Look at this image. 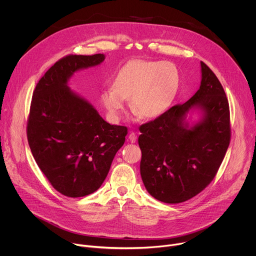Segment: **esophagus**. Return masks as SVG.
<instances>
[{"label": "esophagus", "mask_w": 256, "mask_h": 256, "mask_svg": "<svg viewBox=\"0 0 256 256\" xmlns=\"http://www.w3.org/2000/svg\"><path fill=\"white\" fill-rule=\"evenodd\" d=\"M136 134L134 132H130V134H128V140H130V142H136Z\"/></svg>", "instance_id": "34e87169"}]
</instances>
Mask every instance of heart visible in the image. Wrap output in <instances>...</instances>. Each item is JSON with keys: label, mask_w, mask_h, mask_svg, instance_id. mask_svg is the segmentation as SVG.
<instances>
[{"label": "heart", "mask_w": 256, "mask_h": 256, "mask_svg": "<svg viewBox=\"0 0 256 256\" xmlns=\"http://www.w3.org/2000/svg\"><path fill=\"white\" fill-rule=\"evenodd\" d=\"M179 83V72L171 62L132 60L116 72L112 87L102 91L100 100L114 122L120 120L128 98L144 118H156L172 104Z\"/></svg>", "instance_id": "obj_1"}]
</instances>
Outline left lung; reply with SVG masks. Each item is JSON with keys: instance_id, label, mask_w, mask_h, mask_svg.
Returning <instances> with one entry per match:
<instances>
[{"instance_id": "8db88e82", "label": "left lung", "mask_w": 256, "mask_h": 256, "mask_svg": "<svg viewBox=\"0 0 256 256\" xmlns=\"http://www.w3.org/2000/svg\"><path fill=\"white\" fill-rule=\"evenodd\" d=\"M200 68V89L188 101L140 126L142 180L153 198L166 204L184 202L204 190L230 144L226 93L204 62ZM196 110L199 120L188 122V112Z\"/></svg>"}]
</instances>
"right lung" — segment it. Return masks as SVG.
<instances>
[{
    "label": "right lung",
    "mask_w": 256,
    "mask_h": 256,
    "mask_svg": "<svg viewBox=\"0 0 256 256\" xmlns=\"http://www.w3.org/2000/svg\"><path fill=\"white\" fill-rule=\"evenodd\" d=\"M104 58L103 54L66 56L33 92L27 122L31 153L54 188L68 198L88 196L101 186L128 134L126 126L106 122L68 86L76 72Z\"/></svg>",
    "instance_id": "1"
}]
</instances>
